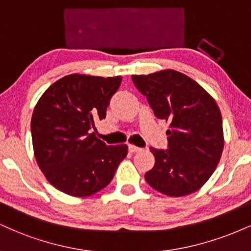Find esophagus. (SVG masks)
Wrapping results in <instances>:
<instances>
[{
  "mask_svg": "<svg viewBox=\"0 0 251 251\" xmlns=\"http://www.w3.org/2000/svg\"><path fill=\"white\" fill-rule=\"evenodd\" d=\"M143 149L138 148V146H135V145H132V144H129V145H128V151L132 152V153H135V152H140Z\"/></svg>",
  "mask_w": 251,
  "mask_h": 251,
  "instance_id": "1",
  "label": "esophagus"
}]
</instances>
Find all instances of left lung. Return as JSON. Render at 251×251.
Returning <instances> with one entry per match:
<instances>
[{"mask_svg":"<svg viewBox=\"0 0 251 251\" xmlns=\"http://www.w3.org/2000/svg\"><path fill=\"white\" fill-rule=\"evenodd\" d=\"M158 119L169 123V150L151 148L149 185L170 197L200 190L214 174L224 148L220 107L200 83L175 70L132 75Z\"/></svg>","mask_w":251,"mask_h":251,"instance_id":"8db88e82","label":"left lung"}]
</instances>
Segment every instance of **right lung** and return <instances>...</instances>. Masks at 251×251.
<instances>
[{"instance_id":"add662e5","label":"right lung","mask_w":251,"mask_h":251,"mask_svg":"<svg viewBox=\"0 0 251 251\" xmlns=\"http://www.w3.org/2000/svg\"><path fill=\"white\" fill-rule=\"evenodd\" d=\"M122 76L74 73L46 89L31 116V140L37 165L54 188L88 197L108 185L127 145H109L91 129L106 117Z\"/></svg>"}]
</instances>
